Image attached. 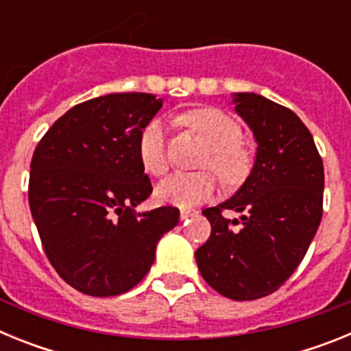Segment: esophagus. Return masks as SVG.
<instances>
[{
    "mask_svg": "<svg viewBox=\"0 0 351 351\" xmlns=\"http://www.w3.org/2000/svg\"><path fill=\"white\" fill-rule=\"evenodd\" d=\"M195 214H197L195 209H181V219H188L191 216H195Z\"/></svg>",
    "mask_w": 351,
    "mask_h": 351,
    "instance_id": "1",
    "label": "esophagus"
}]
</instances>
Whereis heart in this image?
<instances>
[{
	"mask_svg": "<svg viewBox=\"0 0 351 351\" xmlns=\"http://www.w3.org/2000/svg\"><path fill=\"white\" fill-rule=\"evenodd\" d=\"M186 125L206 138L210 145L202 167L218 173L226 184L244 181L251 170V151L243 138V128L234 117L214 107L195 108L182 116ZM138 158L145 172L161 176L169 169L163 123L149 121L138 137ZM218 188L213 172H176L156 186V198L163 204L191 207L209 200Z\"/></svg>",
	"mask_w": 351,
	"mask_h": 351,
	"instance_id": "1",
	"label": "heart"
}]
</instances>
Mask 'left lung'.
Segmentation results:
<instances>
[{
  "mask_svg": "<svg viewBox=\"0 0 351 351\" xmlns=\"http://www.w3.org/2000/svg\"><path fill=\"white\" fill-rule=\"evenodd\" d=\"M234 104L258 142L255 167L234 197L202 210L210 235L195 258L218 293L255 300L293 274L318 230L324 161L311 132L290 108L255 93H237ZM223 210L243 216L226 220Z\"/></svg>",
  "mask_w": 351,
  "mask_h": 351,
  "instance_id": "left-lung-1",
  "label": "left lung"
}]
</instances>
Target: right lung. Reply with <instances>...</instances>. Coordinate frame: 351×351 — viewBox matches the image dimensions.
I'll return each instance as SVG.
<instances>
[{
    "instance_id": "right-lung-1",
    "label": "right lung",
    "mask_w": 351,
    "mask_h": 351,
    "mask_svg": "<svg viewBox=\"0 0 351 351\" xmlns=\"http://www.w3.org/2000/svg\"><path fill=\"white\" fill-rule=\"evenodd\" d=\"M161 100L112 93L71 107L31 158L29 209L42 246L70 287L112 297L144 280L156 244L179 223V209L133 207L153 193L138 137Z\"/></svg>"
}]
</instances>
